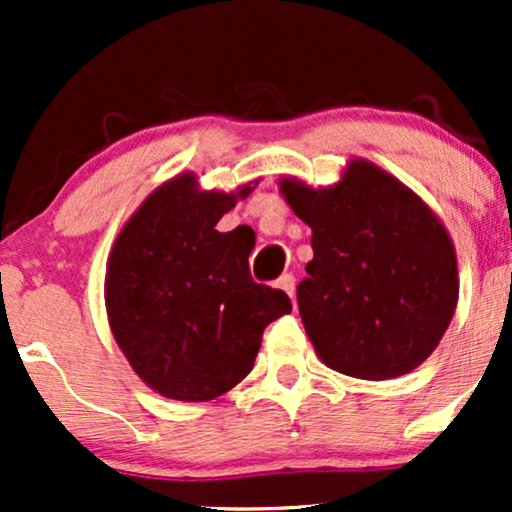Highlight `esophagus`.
<instances>
[{"label":"esophagus","mask_w":512,"mask_h":512,"mask_svg":"<svg viewBox=\"0 0 512 512\" xmlns=\"http://www.w3.org/2000/svg\"><path fill=\"white\" fill-rule=\"evenodd\" d=\"M276 284H279L281 291L289 293L291 298L296 296V276H293V274H284L279 281H276Z\"/></svg>","instance_id":"1"}]
</instances>
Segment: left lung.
Segmentation results:
<instances>
[{"mask_svg": "<svg viewBox=\"0 0 512 512\" xmlns=\"http://www.w3.org/2000/svg\"><path fill=\"white\" fill-rule=\"evenodd\" d=\"M281 195L313 228L315 255L296 293L322 363L361 380L421 366L448 330L460 293L455 245L438 216L363 158L330 187L284 178Z\"/></svg>", "mask_w": 512, "mask_h": 512, "instance_id": "obj_1", "label": "left lung"}]
</instances>
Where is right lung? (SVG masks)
Wrapping results in <instances>:
<instances>
[{
	"mask_svg": "<svg viewBox=\"0 0 512 512\" xmlns=\"http://www.w3.org/2000/svg\"><path fill=\"white\" fill-rule=\"evenodd\" d=\"M255 185L204 192L182 173L144 199L110 250V330L158 395L209 402L228 392L255 366L264 327L291 313L284 291L252 281L250 240L216 231Z\"/></svg>",
	"mask_w": 512,
	"mask_h": 512,
	"instance_id": "add662e5",
	"label": "right lung"
}]
</instances>
